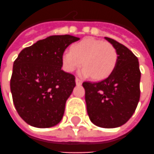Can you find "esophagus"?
Masks as SVG:
<instances>
[{"mask_svg": "<svg viewBox=\"0 0 154 154\" xmlns=\"http://www.w3.org/2000/svg\"><path fill=\"white\" fill-rule=\"evenodd\" d=\"M75 82H76V84H77V85H81V84H82L81 79H79V78H76V79H75Z\"/></svg>", "mask_w": 154, "mask_h": 154, "instance_id": "1", "label": "esophagus"}]
</instances>
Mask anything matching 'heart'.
<instances>
[{"mask_svg":"<svg viewBox=\"0 0 154 154\" xmlns=\"http://www.w3.org/2000/svg\"><path fill=\"white\" fill-rule=\"evenodd\" d=\"M118 60V54L112 44L95 38H85L74 44L71 50L62 55L64 70L72 72L81 63V75L100 80L107 78L114 71Z\"/></svg>","mask_w":154,"mask_h":154,"instance_id":"heart-1","label":"heart"}]
</instances>
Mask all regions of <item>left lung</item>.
<instances>
[{
	"label": "left lung",
	"mask_w": 154,
	"mask_h": 154,
	"mask_svg": "<svg viewBox=\"0 0 154 154\" xmlns=\"http://www.w3.org/2000/svg\"><path fill=\"white\" fill-rule=\"evenodd\" d=\"M115 47L118 60L114 71L99 82H83L89 117L100 128L122 126L132 117L140 99L141 72L132 51L114 39L105 37Z\"/></svg>",
	"instance_id": "obj_1"
}]
</instances>
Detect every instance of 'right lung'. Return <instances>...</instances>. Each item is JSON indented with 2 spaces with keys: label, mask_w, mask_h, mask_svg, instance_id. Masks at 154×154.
<instances>
[{
  "label": "right lung",
  "mask_w": 154,
  "mask_h": 154,
  "mask_svg": "<svg viewBox=\"0 0 154 154\" xmlns=\"http://www.w3.org/2000/svg\"><path fill=\"white\" fill-rule=\"evenodd\" d=\"M54 35L21 51L13 63L10 87L15 108L32 127H54L63 118L67 99L75 86V75L61 69L62 55L79 40Z\"/></svg>",
  "instance_id": "right-lung-1"
}]
</instances>
